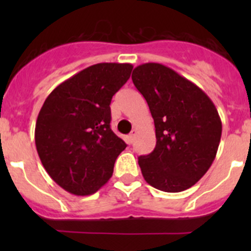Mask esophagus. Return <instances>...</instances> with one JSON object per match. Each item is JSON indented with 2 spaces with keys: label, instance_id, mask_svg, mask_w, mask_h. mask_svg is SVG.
<instances>
[{
  "label": "esophagus",
  "instance_id": "34e87169",
  "mask_svg": "<svg viewBox=\"0 0 251 251\" xmlns=\"http://www.w3.org/2000/svg\"><path fill=\"white\" fill-rule=\"evenodd\" d=\"M136 133H137V131H136V130H132V131H131L130 135H128V141H130V143H132L133 140H135Z\"/></svg>",
  "mask_w": 251,
  "mask_h": 251
}]
</instances>
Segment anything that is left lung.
<instances>
[{
    "label": "left lung",
    "instance_id": "obj_1",
    "mask_svg": "<svg viewBox=\"0 0 251 251\" xmlns=\"http://www.w3.org/2000/svg\"><path fill=\"white\" fill-rule=\"evenodd\" d=\"M132 81L155 126V148L138 158L144 179L169 193L191 188L219 149L222 123L216 107L196 83L159 63L138 65Z\"/></svg>",
    "mask_w": 251,
    "mask_h": 251
}]
</instances>
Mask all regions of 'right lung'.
<instances>
[{"instance_id": "add662e5", "label": "right lung", "mask_w": 251, "mask_h": 251, "mask_svg": "<svg viewBox=\"0 0 251 251\" xmlns=\"http://www.w3.org/2000/svg\"><path fill=\"white\" fill-rule=\"evenodd\" d=\"M128 63H98L58 85L45 100L35 144L50 178L75 196H90L113 175L126 143L110 128V102L132 72Z\"/></svg>"}]
</instances>
